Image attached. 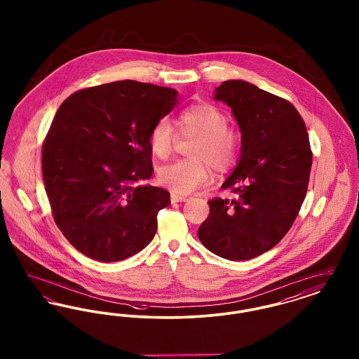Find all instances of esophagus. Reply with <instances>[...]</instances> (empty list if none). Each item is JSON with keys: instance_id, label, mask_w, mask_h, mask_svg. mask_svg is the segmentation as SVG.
I'll use <instances>...</instances> for the list:
<instances>
[{"instance_id": "obj_1", "label": "esophagus", "mask_w": 359, "mask_h": 359, "mask_svg": "<svg viewBox=\"0 0 359 359\" xmlns=\"http://www.w3.org/2000/svg\"><path fill=\"white\" fill-rule=\"evenodd\" d=\"M187 196H180V195H176V194H172L171 202L172 203H179V202H187Z\"/></svg>"}]
</instances>
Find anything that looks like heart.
Listing matches in <instances>:
<instances>
[{
    "instance_id": "1",
    "label": "heart",
    "mask_w": 359,
    "mask_h": 359,
    "mask_svg": "<svg viewBox=\"0 0 359 359\" xmlns=\"http://www.w3.org/2000/svg\"><path fill=\"white\" fill-rule=\"evenodd\" d=\"M182 135L198 137L191 156L163 165L158 170V180L173 194H189L205 184L210 179L208 165L217 172L230 170L238 160L241 151L239 136L229 129V120L221 109L210 103H198L184 109L177 117ZM171 122L158 120L149 133L151 151L160 158L168 157L175 141Z\"/></svg>"
}]
</instances>
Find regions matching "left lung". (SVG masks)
Returning <instances> with one entry per match:
<instances>
[{"label":"left lung","mask_w":359,"mask_h":359,"mask_svg":"<svg viewBox=\"0 0 359 359\" xmlns=\"http://www.w3.org/2000/svg\"><path fill=\"white\" fill-rule=\"evenodd\" d=\"M241 130L237 167L224 180L233 199L208 202L198 237L217 256L245 261L276 246L294 222L307 194L312 152L307 129L292 103L234 79L214 91Z\"/></svg>","instance_id":"8db88e82"}]
</instances>
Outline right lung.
I'll use <instances>...</instances> for the list:
<instances>
[{
  "label": "right lung",
  "instance_id": "1",
  "mask_svg": "<svg viewBox=\"0 0 359 359\" xmlns=\"http://www.w3.org/2000/svg\"><path fill=\"white\" fill-rule=\"evenodd\" d=\"M175 88L136 81L88 87L60 104L43 145V180L53 219L69 243L97 261L142 250L170 205L152 176L149 133L177 104Z\"/></svg>",
  "mask_w": 359,
  "mask_h": 359
}]
</instances>
